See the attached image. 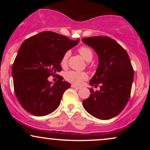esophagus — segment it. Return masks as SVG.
<instances>
[{"instance_id":"esophagus-1","label":"esophagus","mask_w":150,"mask_h":150,"mask_svg":"<svg viewBox=\"0 0 150 150\" xmlns=\"http://www.w3.org/2000/svg\"><path fill=\"white\" fill-rule=\"evenodd\" d=\"M71 87H73V88H75V89H80V87H77V86H75V85H72Z\"/></svg>"}]
</instances>
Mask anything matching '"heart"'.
<instances>
[{
  "mask_svg": "<svg viewBox=\"0 0 150 150\" xmlns=\"http://www.w3.org/2000/svg\"><path fill=\"white\" fill-rule=\"evenodd\" d=\"M78 53L86 61L89 62L92 59L93 52L92 49L87 46H81L78 49ZM68 57H69V52H66L61 59V65L62 67L66 66ZM87 77H88V75L85 72H76L70 70L65 74V80L75 85H80L83 81L87 80Z\"/></svg>",
  "mask_w": 150,
  "mask_h": 150,
  "instance_id": "heart-1",
  "label": "heart"
}]
</instances>
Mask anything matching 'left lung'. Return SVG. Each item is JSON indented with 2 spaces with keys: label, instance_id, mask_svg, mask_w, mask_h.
Wrapping results in <instances>:
<instances>
[{
  "label": "left lung",
  "instance_id": "8db88e82",
  "mask_svg": "<svg viewBox=\"0 0 150 150\" xmlns=\"http://www.w3.org/2000/svg\"><path fill=\"white\" fill-rule=\"evenodd\" d=\"M99 56V66L89 85L100 90L91 94L82 102L86 111L101 120L111 119L123 110L131 92L134 70L126 51L108 37L83 38Z\"/></svg>",
  "mask_w": 150,
  "mask_h": 150
}]
</instances>
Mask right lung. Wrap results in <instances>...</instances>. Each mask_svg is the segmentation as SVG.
Masks as SVG:
<instances>
[{
    "label": "right lung",
    "mask_w": 150,
    "mask_h": 150,
    "mask_svg": "<svg viewBox=\"0 0 150 150\" xmlns=\"http://www.w3.org/2000/svg\"><path fill=\"white\" fill-rule=\"evenodd\" d=\"M79 40L46 31L22 43L13 63L12 75L15 95L26 111L43 116L59 106L63 93L70 84L63 81L61 76L53 85L48 78L62 70V58Z\"/></svg>",
    "instance_id": "add662e5"
}]
</instances>
